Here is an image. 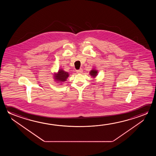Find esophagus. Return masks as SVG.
<instances>
[{
    "instance_id": "obj_1",
    "label": "esophagus",
    "mask_w": 156,
    "mask_h": 156,
    "mask_svg": "<svg viewBox=\"0 0 156 156\" xmlns=\"http://www.w3.org/2000/svg\"><path fill=\"white\" fill-rule=\"evenodd\" d=\"M82 72H83L82 69H80L77 70V72L78 73H82Z\"/></svg>"
}]
</instances>
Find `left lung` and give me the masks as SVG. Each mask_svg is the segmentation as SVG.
<instances>
[{
    "instance_id": "1",
    "label": "left lung",
    "mask_w": 156,
    "mask_h": 156,
    "mask_svg": "<svg viewBox=\"0 0 156 156\" xmlns=\"http://www.w3.org/2000/svg\"><path fill=\"white\" fill-rule=\"evenodd\" d=\"M90 75H91V76H93V77H94L96 76V75H97V71L93 69V70L90 71Z\"/></svg>"
}]
</instances>
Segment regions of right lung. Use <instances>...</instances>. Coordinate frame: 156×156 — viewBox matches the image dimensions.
Wrapping results in <instances>:
<instances>
[{"label":"right lung","instance_id":"right-lung-1","mask_svg":"<svg viewBox=\"0 0 156 156\" xmlns=\"http://www.w3.org/2000/svg\"><path fill=\"white\" fill-rule=\"evenodd\" d=\"M68 77H69V73L62 69V70H59L58 74H55V78L60 82H64L66 80V79Z\"/></svg>","mask_w":156,"mask_h":156}]
</instances>
